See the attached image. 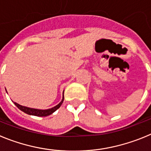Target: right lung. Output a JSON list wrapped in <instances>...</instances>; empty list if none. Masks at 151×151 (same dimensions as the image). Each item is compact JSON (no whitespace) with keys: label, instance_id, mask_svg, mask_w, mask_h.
<instances>
[{"label":"right lung","instance_id":"1","mask_svg":"<svg viewBox=\"0 0 151 151\" xmlns=\"http://www.w3.org/2000/svg\"><path fill=\"white\" fill-rule=\"evenodd\" d=\"M63 99L64 95H63V99L62 101L60 102L59 104H57V106L50 108V109H47V110H38V109L27 107V106H24L20 104H17V103L16 102H14V104H15L19 110H22L24 113H27L29 115L36 116H49L50 115V114H52V113H54V112H55L57 109H59L60 106H61V104H62L63 102Z\"/></svg>","mask_w":151,"mask_h":151}]
</instances>
